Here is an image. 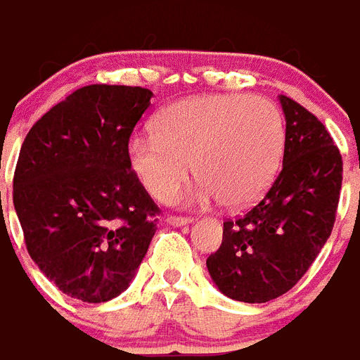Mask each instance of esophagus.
I'll return each instance as SVG.
<instances>
[{
  "label": "esophagus",
  "instance_id": "obj_1",
  "mask_svg": "<svg viewBox=\"0 0 360 360\" xmlns=\"http://www.w3.org/2000/svg\"><path fill=\"white\" fill-rule=\"evenodd\" d=\"M192 221H193L192 217H182V215H168L167 217V223L172 226L188 225V223H192Z\"/></svg>",
  "mask_w": 360,
  "mask_h": 360
}]
</instances>
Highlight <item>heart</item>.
<instances>
[{
	"label": "heart",
	"mask_w": 360,
	"mask_h": 360,
	"mask_svg": "<svg viewBox=\"0 0 360 360\" xmlns=\"http://www.w3.org/2000/svg\"><path fill=\"white\" fill-rule=\"evenodd\" d=\"M285 120L267 98L205 94L168 106L157 131L129 139V162L155 200L170 201L192 174L198 203L246 207L271 186L285 153Z\"/></svg>",
	"instance_id": "heart-1"
}]
</instances>
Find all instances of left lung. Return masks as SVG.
Wrapping results in <instances>:
<instances>
[{
    "mask_svg": "<svg viewBox=\"0 0 360 360\" xmlns=\"http://www.w3.org/2000/svg\"><path fill=\"white\" fill-rule=\"evenodd\" d=\"M287 120L283 168L248 213L223 223L207 257L219 290L240 302H267L307 274L335 223L343 160L331 135L304 106L281 94Z\"/></svg>",
    "mask_w": 360,
    "mask_h": 360,
    "instance_id": "8db88e82",
    "label": "left lung"
}]
</instances>
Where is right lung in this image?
Here are the masks:
<instances>
[{
    "instance_id": "obj_1",
    "label": "right lung",
    "mask_w": 360,
    "mask_h": 360,
    "mask_svg": "<svg viewBox=\"0 0 360 360\" xmlns=\"http://www.w3.org/2000/svg\"><path fill=\"white\" fill-rule=\"evenodd\" d=\"M151 96L143 86H81L22 141L15 211L30 257L68 297L94 304L118 297L157 231L160 209L127 153Z\"/></svg>"
}]
</instances>
